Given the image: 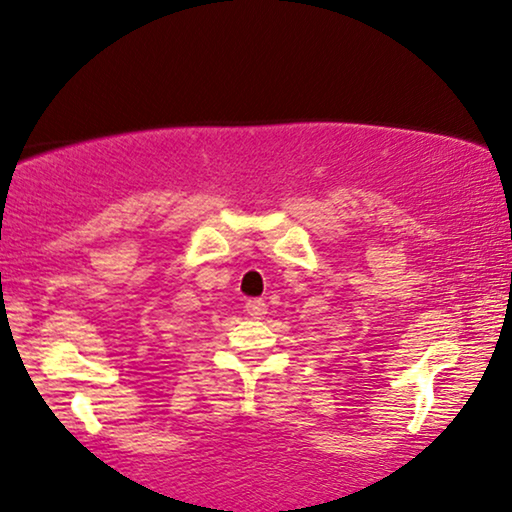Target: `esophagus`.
I'll use <instances>...</instances> for the list:
<instances>
[{
	"instance_id": "1",
	"label": "esophagus",
	"mask_w": 512,
	"mask_h": 512,
	"mask_svg": "<svg viewBox=\"0 0 512 512\" xmlns=\"http://www.w3.org/2000/svg\"><path fill=\"white\" fill-rule=\"evenodd\" d=\"M247 314L249 317H254V319H261L263 314H265V303L261 298H251V300H247Z\"/></svg>"
}]
</instances>
